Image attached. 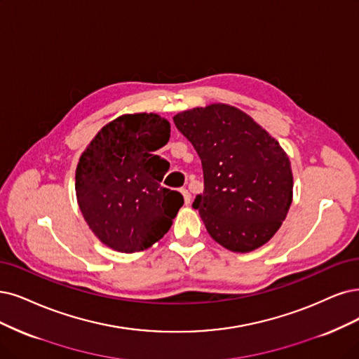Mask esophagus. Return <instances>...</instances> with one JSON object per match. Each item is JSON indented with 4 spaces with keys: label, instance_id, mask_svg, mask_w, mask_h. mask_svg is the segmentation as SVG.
Wrapping results in <instances>:
<instances>
[{
    "label": "esophagus",
    "instance_id": "esophagus-1",
    "mask_svg": "<svg viewBox=\"0 0 359 359\" xmlns=\"http://www.w3.org/2000/svg\"><path fill=\"white\" fill-rule=\"evenodd\" d=\"M180 192H182V195H183V198H184V204H191V200H192V196H191V194H189V191L188 189H180Z\"/></svg>",
    "mask_w": 359,
    "mask_h": 359
}]
</instances>
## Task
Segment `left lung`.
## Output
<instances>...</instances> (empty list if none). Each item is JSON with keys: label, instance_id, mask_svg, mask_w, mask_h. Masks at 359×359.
<instances>
[{"label": "left lung", "instance_id": "left-lung-1", "mask_svg": "<svg viewBox=\"0 0 359 359\" xmlns=\"http://www.w3.org/2000/svg\"><path fill=\"white\" fill-rule=\"evenodd\" d=\"M172 121L201 158L204 192L192 207L210 236L236 253L268 243L293 198L290 159L280 143L223 103L180 112Z\"/></svg>", "mask_w": 359, "mask_h": 359}]
</instances>
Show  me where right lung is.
I'll return each mask as SVG.
<instances>
[{"label":"right lung","mask_w":359,"mask_h":359,"mask_svg":"<svg viewBox=\"0 0 359 359\" xmlns=\"http://www.w3.org/2000/svg\"><path fill=\"white\" fill-rule=\"evenodd\" d=\"M168 139L165 118L123 115L106 124L79 158V210L103 244L135 253L161 240L171 228L183 196L159 184L170 163L155 155Z\"/></svg>","instance_id":"right-lung-1"}]
</instances>
